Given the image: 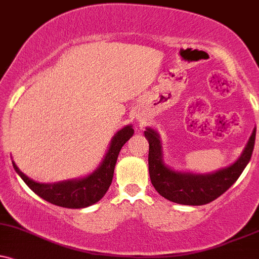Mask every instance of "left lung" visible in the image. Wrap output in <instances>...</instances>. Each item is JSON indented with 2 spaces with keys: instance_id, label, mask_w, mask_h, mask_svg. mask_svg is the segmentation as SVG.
I'll list each match as a JSON object with an SVG mask.
<instances>
[{
  "instance_id": "1",
  "label": "left lung",
  "mask_w": 259,
  "mask_h": 259,
  "mask_svg": "<svg viewBox=\"0 0 259 259\" xmlns=\"http://www.w3.org/2000/svg\"><path fill=\"white\" fill-rule=\"evenodd\" d=\"M144 136L149 142V175L157 193L172 202L200 206L213 201L238 181L253 153L256 128L252 131L247 144L235 162L211 173L176 171L163 161L159 133L147 127Z\"/></svg>"
}]
</instances>
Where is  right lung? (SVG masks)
<instances>
[{
  "label": "right lung",
  "mask_w": 259,
  "mask_h": 259,
  "mask_svg": "<svg viewBox=\"0 0 259 259\" xmlns=\"http://www.w3.org/2000/svg\"><path fill=\"white\" fill-rule=\"evenodd\" d=\"M133 133L135 130L132 124H127L118 130L111 138L99 166L90 175L81 178L60 181L57 183H38L24 175L14 161H12V163L15 172L25 182L27 187L46 201L65 208H84L98 202L106 194L114 177L115 165L121 148Z\"/></svg>",
  "instance_id": "1"
}]
</instances>
